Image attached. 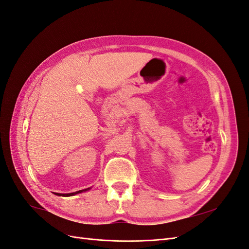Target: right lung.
<instances>
[{
	"instance_id": "right-lung-1",
	"label": "right lung",
	"mask_w": 249,
	"mask_h": 249,
	"mask_svg": "<svg viewBox=\"0 0 249 249\" xmlns=\"http://www.w3.org/2000/svg\"><path fill=\"white\" fill-rule=\"evenodd\" d=\"M90 189V187L89 188H85V189H82V190H79V191H75V193H71V194H58V193H53L54 195L56 196H74V195H78L80 193H83V191H87Z\"/></svg>"
}]
</instances>
